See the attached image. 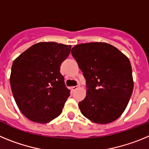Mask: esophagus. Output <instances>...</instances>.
<instances>
[{
  "mask_svg": "<svg viewBox=\"0 0 149 149\" xmlns=\"http://www.w3.org/2000/svg\"><path fill=\"white\" fill-rule=\"evenodd\" d=\"M79 86H72V91H75L76 89H78Z\"/></svg>",
  "mask_w": 149,
  "mask_h": 149,
  "instance_id": "obj_1",
  "label": "esophagus"
}]
</instances>
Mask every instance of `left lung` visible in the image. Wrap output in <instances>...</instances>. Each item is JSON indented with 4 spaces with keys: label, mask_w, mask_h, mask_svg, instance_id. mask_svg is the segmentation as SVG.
Listing matches in <instances>:
<instances>
[{
    "label": "left lung",
    "mask_w": 149,
    "mask_h": 149,
    "mask_svg": "<svg viewBox=\"0 0 149 149\" xmlns=\"http://www.w3.org/2000/svg\"><path fill=\"white\" fill-rule=\"evenodd\" d=\"M72 54L87 87L86 97L78 103L81 113L98 124L115 121L125 110L134 89L129 59L104 42L77 45Z\"/></svg>",
    "instance_id": "obj_1"
}]
</instances>
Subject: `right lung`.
Returning a JSON list of instances; mask_svg holds the SVG:
<instances>
[{"instance_id":"obj_1","label":"right lung","mask_w":149,"mask_h":149,"mask_svg":"<svg viewBox=\"0 0 149 149\" xmlns=\"http://www.w3.org/2000/svg\"><path fill=\"white\" fill-rule=\"evenodd\" d=\"M71 45L54 42L32 45L13 61L10 86L22 113L30 121L48 123L61 114L70 90L60 73V65Z\"/></svg>"}]
</instances>
